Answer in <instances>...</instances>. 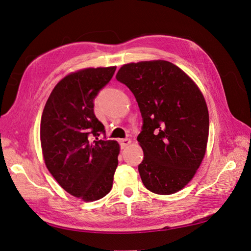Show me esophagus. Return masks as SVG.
<instances>
[{
    "instance_id": "34e87169",
    "label": "esophagus",
    "mask_w": 251,
    "mask_h": 251,
    "mask_svg": "<svg viewBox=\"0 0 251 251\" xmlns=\"http://www.w3.org/2000/svg\"><path fill=\"white\" fill-rule=\"evenodd\" d=\"M119 143H120L121 149H125L126 146H128L131 143V140L130 139H121L119 141Z\"/></svg>"
}]
</instances>
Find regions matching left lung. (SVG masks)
<instances>
[{
    "mask_svg": "<svg viewBox=\"0 0 251 251\" xmlns=\"http://www.w3.org/2000/svg\"><path fill=\"white\" fill-rule=\"evenodd\" d=\"M117 79L133 93L142 115L143 184L156 194L178 192L195 175L207 147L209 113L201 90L164 60L124 64Z\"/></svg>",
    "mask_w": 251,
    "mask_h": 251,
    "instance_id": "left-lung-1",
    "label": "left lung"
}]
</instances>
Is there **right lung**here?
Instances as JSON below:
<instances>
[{"mask_svg": "<svg viewBox=\"0 0 251 251\" xmlns=\"http://www.w3.org/2000/svg\"><path fill=\"white\" fill-rule=\"evenodd\" d=\"M115 69L89 68L69 74L50 93L41 118L48 170L63 190L86 201L110 192L119 162L118 142L106 139L105 127L94 114V100Z\"/></svg>", "mask_w": 251, "mask_h": 251, "instance_id": "add662e5", "label": "right lung"}]
</instances>
